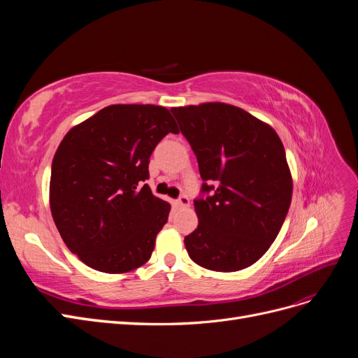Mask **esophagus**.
Wrapping results in <instances>:
<instances>
[{"mask_svg":"<svg viewBox=\"0 0 358 358\" xmlns=\"http://www.w3.org/2000/svg\"><path fill=\"white\" fill-rule=\"evenodd\" d=\"M176 204L180 206V208H187V206H189V199L185 196V194H182V196L176 200Z\"/></svg>","mask_w":358,"mask_h":358,"instance_id":"1","label":"esophagus"}]
</instances>
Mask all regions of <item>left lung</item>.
<instances>
[{"label":"left lung","mask_w":358,"mask_h":358,"mask_svg":"<svg viewBox=\"0 0 358 358\" xmlns=\"http://www.w3.org/2000/svg\"><path fill=\"white\" fill-rule=\"evenodd\" d=\"M197 157L203 185L194 200L199 225L185 237L194 263L215 272L252 266L276 239L292 180L276 131L236 106L173 107Z\"/></svg>","instance_id":"1"}]
</instances>
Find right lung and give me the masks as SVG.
<instances>
[{
  "mask_svg": "<svg viewBox=\"0 0 358 358\" xmlns=\"http://www.w3.org/2000/svg\"><path fill=\"white\" fill-rule=\"evenodd\" d=\"M169 133L166 107L113 104L76 125L52 161L50 210L64 243L99 272L125 273L152 255L170 204L148 183L149 158Z\"/></svg>",
  "mask_w": 358,
  "mask_h": 358,
  "instance_id": "obj_1",
  "label": "right lung"
}]
</instances>
